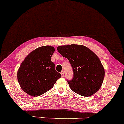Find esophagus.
I'll return each instance as SVG.
<instances>
[{"instance_id": "esophagus-1", "label": "esophagus", "mask_w": 124, "mask_h": 124, "mask_svg": "<svg viewBox=\"0 0 124 124\" xmlns=\"http://www.w3.org/2000/svg\"><path fill=\"white\" fill-rule=\"evenodd\" d=\"M61 74L62 77H64V71H63V70L61 72Z\"/></svg>"}]
</instances>
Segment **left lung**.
Listing matches in <instances>:
<instances>
[{
  "label": "left lung",
  "mask_w": 124,
  "mask_h": 124,
  "mask_svg": "<svg viewBox=\"0 0 124 124\" xmlns=\"http://www.w3.org/2000/svg\"><path fill=\"white\" fill-rule=\"evenodd\" d=\"M63 57L67 58L73 70V77L67 80L74 92L84 97L95 93L101 88L105 70L99 58L87 47L72 44L57 47Z\"/></svg>",
  "instance_id": "8db88e82"
}]
</instances>
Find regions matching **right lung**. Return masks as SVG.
Here are the masks:
<instances>
[{
    "instance_id": "1",
    "label": "right lung",
    "mask_w": 124,
    "mask_h": 124,
    "mask_svg": "<svg viewBox=\"0 0 124 124\" xmlns=\"http://www.w3.org/2000/svg\"><path fill=\"white\" fill-rule=\"evenodd\" d=\"M54 52V47L41 46L30 52L21 63L17 70V80L21 89L29 95H42L61 77L51 60Z\"/></svg>"
}]
</instances>
